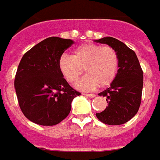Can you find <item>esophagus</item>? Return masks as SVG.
Returning a JSON list of instances; mask_svg holds the SVG:
<instances>
[{"instance_id": "esophagus-1", "label": "esophagus", "mask_w": 160, "mask_h": 160, "mask_svg": "<svg viewBox=\"0 0 160 160\" xmlns=\"http://www.w3.org/2000/svg\"><path fill=\"white\" fill-rule=\"evenodd\" d=\"M82 95H84V96H86V97H89V98H93L95 96L94 94H82Z\"/></svg>"}]
</instances>
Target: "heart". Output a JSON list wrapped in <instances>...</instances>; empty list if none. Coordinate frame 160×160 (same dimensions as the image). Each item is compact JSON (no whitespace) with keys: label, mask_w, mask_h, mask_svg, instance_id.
<instances>
[{"label":"heart","mask_w":160,"mask_h":160,"mask_svg":"<svg viewBox=\"0 0 160 160\" xmlns=\"http://www.w3.org/2000/svg\"><path fill=\"white\" fill-rule=\"evenodd\" d=\"M58 67L66 81L74 83L84 69L85 76L77 83L82 89H93L110 85L116 77L118 67V56L111 46L95 43L82 44L73 49L72 55L63 54Z\"/></svg>","instance_id":"heart-1"}]
</instances>
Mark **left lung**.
<instances>
[{
  "mask_svg": "<svg viewBox=\"0 0 160 160\" xmlns=\"http://www.w3.org/2000/svg\"><path fill=\"white\" fill-rule=\"evenodd\" d=\"M116 50L118 70L111 86L99 95L106 97L108 107L96 113L101 122L109 125L127 123L139 110L143 87V72L136 53L116 38L107 37L95 40Z\"/></svg>",
  "mask_w": 160,
  "mask_h": 160,
  "instance_id": "8db88e82",
  "label": "left lung"
}]
</instances>
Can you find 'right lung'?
Instances as JSON below:
<instances>
[{"label":"right lung","instance_id":"1","mask_svg":"<svg viewBox=\"0 0 160 160\" xmlns=\"http://www.w3.org/2000/svg\"><path fill=\"white\" fill-rule=\"evenodd\" d=\"M71 39L51 37L22 57L14 79L18 105L28 119L40 125L59 123L70 113L72 100L80 95L60 73L58 62Z\"/></svg>","mask_w":160,"mask_h":160}]
</instances>
